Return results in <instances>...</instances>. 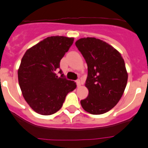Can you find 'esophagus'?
<instances>
[{"instance_id":"34e87169","label":"esophagus","mask_w":148,"mask_h":148,"mask_svg":"<svg viewBox=\"0 0 148 148\" xmlns=\"http://www.w3.org/2000/svg\"><path fill=\"white\" fill-rule=\"evenodd\" d=\"M76 84H77V87H79V86H81V82H80V79H77V80H76Z\"/></svg>"}]
</instances>
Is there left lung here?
I'll use <instances>...</instances> for the list:
<instances>
[{
	"mask_svg": "<svg viewBox=\"0 0 148 148\" xmlns=\"http://www.w3.org/2000/svg\"><path fill=\"white\" fill-rule=\"evenodd\" d=\"M75 46L88 65L85 86L88 96L80 104L92 114L106 113L119 102L127 86L128 75L124 59L113 47L94 37L81 38Z\"/></svg>",
	"mask_w": 148,
	"mask_h": 148,
	"instance_id": "left-lung-1",
	"label": "left lung"
}]
</instances>
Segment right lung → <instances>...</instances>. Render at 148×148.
Returning <instances> with one entry per match:
<instances>
[{"label": "right lung", "instance_id": "obj_1", "mask_svg": "<svg viewBox=\"0 0 148 148\" xmlns=\"http://www.w3.org/2000/svg\"><path fill=\"white\" fill-rule=\"evenodd\" d=\"M73 38L49 36L25 52L18 71V83L24 98L30 107L42 115L55 114L62 107L66 96L76 88L60 70L56 71Z\"/></svg>", "mask_w": 148, "mask_h": 148}]
</instances>
